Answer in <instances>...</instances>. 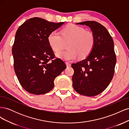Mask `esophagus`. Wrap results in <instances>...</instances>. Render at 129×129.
Masks as SVG:
<instances>
[{"instance_id":"34e87169","label":"esophagus","mask_w":129,"mask_h":129,"mask_svg":"<svg viewBox=\"0 0 129 129\" xmlns=\"http://www.w3.org/2000/svg\"><path fill=\"white\" fill-rule=\"evenodd\" d=\"M66 66H67V67H70V66H71V64L69 63V62H66Z\"/></svg>"}]
</instances>
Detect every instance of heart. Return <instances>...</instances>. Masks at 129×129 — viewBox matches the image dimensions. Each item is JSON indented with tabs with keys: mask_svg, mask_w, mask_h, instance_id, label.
Wrapping results in <instances>:
<instances>
[{
	"mask_svg": "<svg viewBox=\"0 0 129 129\" xmlns=\"http://www.w3.org/2000/svg\"><path fill=\"white\" fill-rule=\"evenodd\" d=\"M47 39L50 47L56 53L60 52L64 48L65 43L69 42L68 50L56 54L58 57L66 61L74 60L78 56L80 58L87 57L95 45V37L92 32L74 24L63 27L61 35L56 30L52 31L49 34Z\"/></svg>",
	"mask_w": 129,
	"mask_h": 129,
	"instance_id": "heart-1",
	"label": "heart"
}]
</instances>
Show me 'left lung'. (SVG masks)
<instances>
[{
	"label": "left lung",
	"mask_w": 129,
	"mask_h": 129,
	"mask_svg": "<svg viewBox=\"0 0 129 129\" xmlns=\"http://www.w3.org/2000/svg\"><path fill=\"white\" fill-rule=\"evenodd\" d=\"M89 26L95 37L93 50L85 59L73 63V86L82 95L95 96L110 84L115 72L116 56L114 41L107 28L94 21L77 23Z\"/></svg>",
	"instance_id": "1"
}]
</instances>
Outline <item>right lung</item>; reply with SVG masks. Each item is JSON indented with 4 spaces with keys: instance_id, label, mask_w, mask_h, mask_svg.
Instances as JSON below:
<instances>
[{
    "instance_id": "1",
    "label": "right lung",
    "mask_w": 129,
    "mask_h": 129,
    "mask_svg": "<svg viewBox=\"0 0 129 129\" xmlns=\"http://www.w3.org/2000/svg\"><path fill=\"white\" fill-rule=\"evenodd\" d=\"M64 23L35 17L23 23L15 33L12 50L14 71L22 88L30 93L50 91L54 80L66 68L63 61L55 58L47 39L50 32Z\"/></svg>"
}]
</instances>
